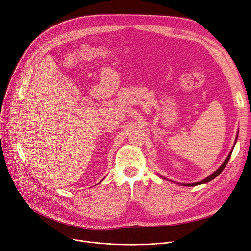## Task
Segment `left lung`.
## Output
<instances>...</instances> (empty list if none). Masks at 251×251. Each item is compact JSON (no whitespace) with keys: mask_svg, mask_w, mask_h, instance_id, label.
<instances>
[{"mask_svg":"<svg viewBox=\"0 0 251 251\" xmlns=\"http://www.w3.org/2000/svg\"><path fill=\"white\" fill-rule=\"evenodd\" d=\"M236 139H237V137H236ZM236 142V141H235ZM233 150V149H232ZM232 150L230 151V153L228 154V156H227V158L225 160V162L223 163V165L216 171V172H213L211 175H209L207 177H205L204 180H202V181H201V182H198V183H194V184H183L184 186H198V185H201V184H205V183H207V182H210L211 180H213L214 177H217L223 171H224V169L226 168V164L228 163V161H229V159H230V156H231V153H232Z\"/></svg>","mask_w":251,"mask_h":251,"instance_id":"8db88e82","label":"left lung"}]
</instances>
